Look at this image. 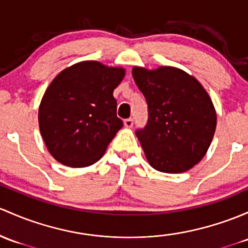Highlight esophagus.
<instances>
[{"instance_id":"34e87169","label":"esophagus","mask_w":248,"mask_h":248,"mask_svg":"<svg viewBox=\"0 0 248 248\" xmlns=\"http://www.w3.org/2000/svg\"><path fill=\"white\" fill-rule=\"evenodd\" d=\"M133 124H134V120H133L132 117L124 120V126H126L127 128H131V127H133Z\"/></svg>"}]
</instances>
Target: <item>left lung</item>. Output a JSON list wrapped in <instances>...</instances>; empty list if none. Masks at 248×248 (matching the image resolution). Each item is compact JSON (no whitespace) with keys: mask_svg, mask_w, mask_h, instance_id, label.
Returning a JSON list of instances; mask_svg holds the SVG:
<instances>
[{"mask_svg":"<svg viewBox=\"0 0 248 248\" xmlns=\"http://www.w3.org/2000/svg\"><path fill=\"white\" fill-rule=\"evenodd\" d=\"M132 74L147 102V124L135 134L150 165L166 173L190 170L204 157L215 133L209 95L196 78L177 67L135 66Z\"/></svg>","mask_w":248,"mask_h":248,"instance_id":"8db88e82","label":"left lung"}]
</instances>
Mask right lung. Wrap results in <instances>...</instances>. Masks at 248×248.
Segmentation results:
<instances>
[{
    "mask_svg": "<svg viewBox=\"0 0 248 248\" xmlns=\"http://www.w3.org/2000/svg\"><path fill=\"white\" fill-rule=\"evenodd\" d=\"M124 77L122 67L88 61L62 70L52 80L39 107V127L56 160L72 168L100 160L124 126L113 96Z\"/></svg>",
    "mask_w": 248,
    "mask_h": 248,
    "instance_id": "add662e5",
    "label": "right lung"
}]
</instances>
